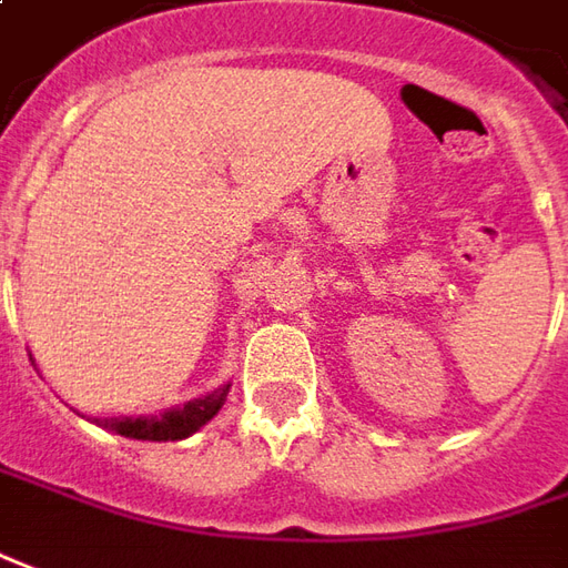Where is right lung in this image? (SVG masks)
<instances>
[{
	"label": "right lung",
	"mask_w": 568,
	"mask_h": 568,
	"mask_svg": "<svg viewBox=\"0 0 568 568\" xmlns=\"http://www.w3.org/2000/svg\"><path fill=\"white\" fill-rule=\"evenodd\" d=\"M230 395V385H223L211 395L195 397L183 407H173L164 410L161 416H105V419H95L102 429H111L123 435V438H139V442H180L189 438L192 432H199L214 419L217 410L223 407V400Z\"/></svg>",
	"instance_id": "obj_1"
}]
</instances>
